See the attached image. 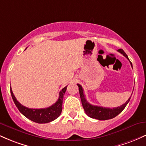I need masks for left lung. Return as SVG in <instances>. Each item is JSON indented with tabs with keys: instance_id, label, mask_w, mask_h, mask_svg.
<instances>
[{
	"instance_id": "1",
	"label": "left lung",
	"mask_w": 146,
	"mask_h": 146,
	"mask_svg": "<svg viewBox=\"0 0 146 146\" xmlns=\"http://www.w3.org/2000/svg\"><path fill=\"white\" fill-rule=\"evenodd\" d=\"M119 53H121V54H123V56H125V58L129 60L128 56L125 54V53L123 51V49L120 48V49L117 50ZM130 64L132 67V62L130 61ZM79 87V91H80V98H81L82 104V106L84 109L85 113L88 117H91L93 119H96L98 120H107V119H113L114 117H115L117 115H118L120 113H121L122 110L125 108V107L126 106V105L128 104V103L130 101V98L127 100L125 104H123V105L120 106L116 107V108H105V107H102V106H93L90 104L87 100L85 98V95L84 94V90L80 84H77Z\"/></svg>"
}]
</instances>
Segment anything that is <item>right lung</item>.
<instances>
[{"label":"right lung","instance_id":"right-lung-1","mask_svg":"<svg viewBox=\"0 0 146 146\" xmlns=\"http://www.w3.org/2000/svg\"><path fill=\"white\" fill-rule=\"evenodd\" d=\"M67 86H65L60 90L59 93V98L57 102L51 106L46 108H40V109H33V108H29L25 107L17 101L15 98L12 90L11 88V95L14 100V104L19 111L31 121L36 122L38 123H46L51 122L60 116L62 110V102L64 95L66 92Z\"/></svg>","mask_w":146,"mask_h":146}]
</instances>
